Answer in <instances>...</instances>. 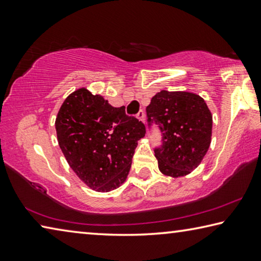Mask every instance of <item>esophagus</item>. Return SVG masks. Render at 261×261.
<instances>
[{"mask_svg": "<svg viewBox=\"0 0 261 261\" xmlns=\"http://www.w3.org/2000/svg\"><path fill=\"white\" fill-rule=\"evenodd\" d=\"M137 117H138L140 121H143V122L145 123V112H144L143 109H140V110H139L138 114H137Z\"/></svg>", "mask_w": 261, "mask_h": 261, "instance_id": "obj_1", "label": "esophagus"}]
</instances>
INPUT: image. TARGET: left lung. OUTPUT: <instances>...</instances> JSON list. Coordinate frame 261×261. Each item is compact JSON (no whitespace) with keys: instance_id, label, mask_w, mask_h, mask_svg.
<instances>
[{"instance_id":"1","label":"left lung","mask_w":261,"mask_h":261,"mask_svg":"<svg viewBox=\"0 0 261 261\" xmlns=\"http://www.w3.org/2000/svg\"><path fill=\"white\" fill-rule=\"evenodd\" d=\"M146 114L148 129L156 124L161 132V145L154 152L162 174L179 177L199 166L212 137V114L204 99L189 92L161 91Z\"/></svg>"}]
</instances>
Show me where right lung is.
Masks as SVG:
<instances>
[{
	"label": "right lung",
	"mask_w": 261,
	"mask_h": 261,
	"mask_svg": "<svg viewBox=\"0 0 261 261\" xmlns=\"http://www.w3.org/2000/svg\"><path fill=\"white\" fill-rule=\"evenodd\" d=\"M56 134L65 159L84 183L107 192L124 182L144 123L86 88L70 94L57 114Z\"/></svg>",
	"instance_id": "obj_1"
}]
</instances>
